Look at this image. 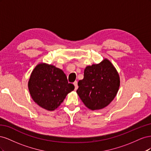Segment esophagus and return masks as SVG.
Wrapping results in <instances>:
<instances>
[{"mask_svg":"<svg viewBox=\"0 0 151 151\" xmlns=\"http://www.w3.org/2000/svg\"><path fill=\"white\" fill-rule=\"evenodd\" d=\"M74 85L75 86V90H77L78 88V85H77V81H75L74 83Z\"/></svg>","mask_w":151,"mask_h":151,"instance_id":"1","label":"esophagus"}]
</instances>
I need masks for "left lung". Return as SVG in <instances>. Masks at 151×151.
<instances>
[{"mask_svg":"<svg viewBox=\"0 0 151 151\" xmlns=\"http://www.w3.org/2000/svg\"><path fill=\"white\" fill-rule=\"evenodd\" d=\"M77 93L86 106L92 110L104 108L116 96L120 77L107 59L99 64L86 67L84 79L78 82Z\"/></svg>","mask_w":151,"mask_h":151,"instance_id":"8db88e82","label":"left lung"}]
</instances>
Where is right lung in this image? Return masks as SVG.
Here are the masks:
<instances>
[{
	"instance_id": "right-lung-1",
	"label": "right lung",
	"mask_w": 151,
	"mask_h": 151,
	"mask_svg": "<svg viewBox=\"0 0 151 151\" xmlns=\"http://www.w3.org/2000/svg\"><path fill=\"white\" fill-rule=\"evenodd\" d=\"M30 94L40 106L49 111L57 108L75 87L68 83L61 69L40 63L32 72L28 83Z\"/></svg>"
}]
</instances>
